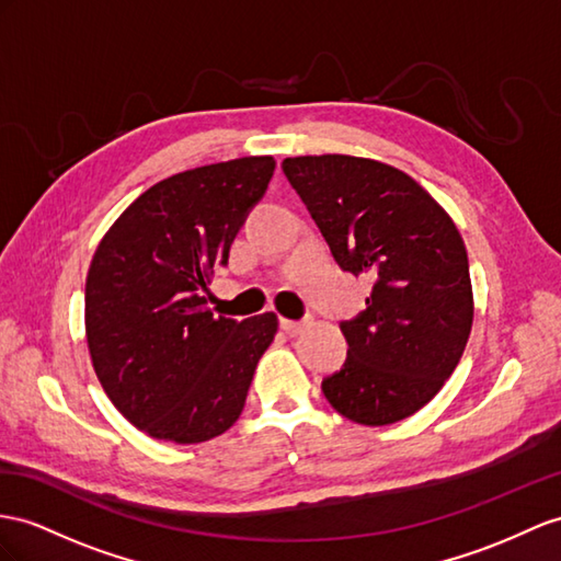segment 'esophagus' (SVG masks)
<instances>
[{
  "label": "esophagus",
  "mask_w": 561,
  "mask_h": 561,
  "mask_svg": "<svg viewBox=\"0 0 561 561\" xmlns=\"http://www.w3.org/2000/svg\"><path fill=\"white\" fill-rule=\"evenodd\" d=\"M279 327L284 329L286 334H298L300 329L306 327V320H286V318H279Z\"/></svg>",
  "instance_id": "34e87169"
}]
</instances>
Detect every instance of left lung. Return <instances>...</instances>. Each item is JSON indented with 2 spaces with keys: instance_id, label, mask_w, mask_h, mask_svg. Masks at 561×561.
I'll list each match as a JSON object with an SVG mask.
<instances>
[{
  "instance_id": "obj_1",
  "label": "left lung",
  "mask_w": 561,
  "mask_h": 561,
  "mask_svg": "<svg viewBox=\"0 0 561 561\" xmlns=\"http://www.w3.org/2000/svg\"><path fill=\"white\" fill-rule=\"evenodd\" d=\"M341 270L375 279L367 308L341 322L348 357L322 393L343 417L386 426L434 398L473 320L469 257L450 215L403 170L355 156L284 158Z\"/></svg>"
}]
</instances>
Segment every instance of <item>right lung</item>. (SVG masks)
<instances>
[{"label":"right lung","mask_w":561,"mask_h":561,"mask_svg":"<svg viewBox=\"0 0 561 561\" xmlns=\"http://www.w3.org/2000/svg\"><path fill=\"white\" fill-rule=\"evenodd\" d=\"M272 172V156L178 172L144 192L92 257L84 284L92 365L111 403L151 438L210 440L247 403L277 314L215 318L206 294Z\"/></svg>","instance_id":"add662e5"}]
</instances>
